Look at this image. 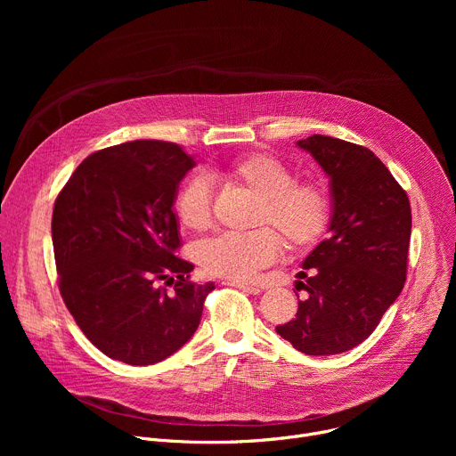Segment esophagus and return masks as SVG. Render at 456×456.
<instances>
[{
  "label": "esophagus",
  "instance_id": "34e87169",
  "mask_svg": "<svg viewBox=\"0 0 456 456\" xmlns=\"http://www.w3.org/2000/svg\"><path fill=\"white\" fill-rule=\"evenodd\" d=\"M224 285H231V287H236L243 292H248V294H259L262 292V287L259 285H248V283H240V281H225Z\"/></svg>",
  "mask_w": 456,
  "mask_h": 456
}]
</instances>
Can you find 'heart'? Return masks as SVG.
<instances>
[{
  "label": "heart",
  "instance_id": "obj_1",
  "mask_svg": "<svg viewBox=\"0 0 456 456\" xmlns=\"http://www.w3.org/2000/svg\"><path fill=\"white\" fill-rule=\"evenodd\" d=\"M227 176L259 199L254 225L281 232L289 248L308 250L321 241L330 224V199L321 183L296 180L289 164L269 153H250L227 169ZM176 215L192 231L213 224V187L208 176L189 178L176 194ZM274 228V229H275ZM273 229V230H274ZM270 227L225 232L202 247L204 269L231 281H248L281 256L283 240Z\"/></svg>",
  "mask_w": 456,
  "mask_h": 456
}]
</instances>
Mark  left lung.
Masks as SVG:
<instances>
[{
    "label": "left lung",
    "instance_id": "left-lung-1",
    "mask_svg": "<svg viewBox=\"0 0 456 456\" xmlns=\"http://www.w3.org/2000/svg\"><path fill=\"white\" fill-rule=\"evenodd\" d=\"M297 146L330 178L332 220L329 238L297 273L296 289L306 292L305 299L276 332L306 355H334L368 339L399 297L411 208L406 191L368 148L327 135H312Z\"/></svg>",
    "mask_w": 456,
    "mask_h": 456
}]
</instances>
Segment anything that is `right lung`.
<instances>
[{"label": "right lung", "instance_id": "add662e5", "mask_svg": "<svg viewBox=\"0 0 456 456\" xmlns=\"http://www.w3.org/2000/svg\"><path fill=\"white\" fill-rule=\"evenodd\" d=\"M194 160L178 144L134 141L86 157L57 194L52 243L59 292L104 355L164 361L197 332L215 283L178 257V183ZM167 286H173L171 291Z\"/></svg>", "mask_w": 456, "mask_h": 456}]
</instances>
